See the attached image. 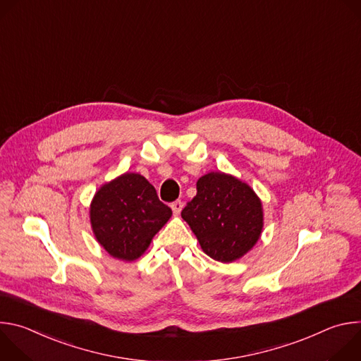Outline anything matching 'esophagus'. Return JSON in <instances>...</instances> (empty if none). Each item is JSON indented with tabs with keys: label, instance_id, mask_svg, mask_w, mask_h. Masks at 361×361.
<instances>
[{
	"label": "esophagus",
	"instance_id": "1",
	"mask_svg": "<svg viewBox=\"0 0 361 361\" xmlns=\"http://www.w3.org/2000/svg\"><path fill=\"white\" fill-rule=\"evenodd\" d=\"M171 210H173V213H174L176 216H178V214L181 213V210H183V202H181L180 200L174 201V202L171 204Z\"/></svg>",
	"mask_w": 361,
	"mask_h": 361
}]
</instances>
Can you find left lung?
<instances>
[{"label":"left lung","instance_id":"left-lung-1","mask_svg":"<svg viewBox=\"0 0 361 361\" xmlns=\"http://www.w3.org/2000/svg\"><path fill=\"white\" fill-rule=\"evenodd\" d=\"M201 250L216 262L233 263L260 240L263 202L255 191L231 174L212 171L197 181V194L181 212Z\"/></svg>","mask_w":361,"mask_h":361}]
</instances>
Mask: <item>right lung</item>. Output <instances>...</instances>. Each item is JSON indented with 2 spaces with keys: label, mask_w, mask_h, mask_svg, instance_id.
I'll return each instance as SVG.
<instances>
[{
  "label": "right lung",
  "mask_w": 361,
  "mask_h": 361,
  "mask_svg": "<svg viewBox=\"0 0 361 361\" xmlns=\"http://www.w3.org/2000/svg\"><path fill=\"white\" fill-rule=\"evenodd\" d=\"M171 216L154 185L138 173H124L102 184L90 204L95 240L123 262L141 257Z\"/></svg>",
  "instance_id": "add662e5"
}]
</instances>
